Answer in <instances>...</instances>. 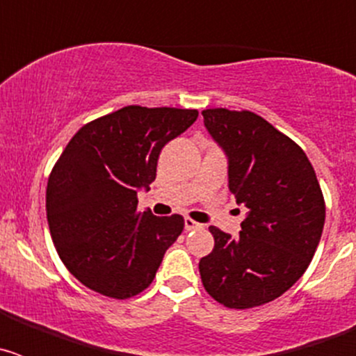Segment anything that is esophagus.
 I'll list each match as a JSON object with an SVG mask.
<instances>
[{"label":"esophagus","instance_id":"34e87169","mask_svg":"<svg viewBox=\"0 0 356 356\" xmlns=\"http://www.w3.org/2000/svg\"><path fill=\"white\" fill-rule=\"evenodd\" d=\"M200 228H203V225L196 222L194 219H191V217H185V229H187V232H191V229H200Z\"/></svg>","mask_w":356,"mask_h":356}]
</instances>
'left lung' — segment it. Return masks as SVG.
Segmentation results:
<instances>
[{
	"label": "left lung",
	"mask_w": 356,
	"mask_h": 356,
	"mask_svg": "<svg viewBox=\"0 0 356 356\" xmlns=\"http://www.w3.org/2000/svg\"><path fill=\"white\" fill-rule=\"evenodd\" d=\"M205 127L228 156V185L246 209L238 237L216 226L200 260L205 291L228 308L276 300L303 276L325 226V197L312 163L291 137L250 110L207 108Z\"/></svg>",
	"instance_id": "left-lung-1"
}]
</instances>
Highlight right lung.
Here are the masks:
<instances>
[{
	"mask_svg": "<svg viewBox=\"0 0 356 356\" xmlns=\"http://www.w3.org/2000/svg\"><path fill=\"white\" fill-rule=\"evenodd\" d=\"M197 110L130 105L87 122L53 165L46 216L56 253L78 282L114 300L140 294L184 232V217L137 209L162 147Z\"/></svg>",
	"mask_w": 356,
	"mask_h": 356,
	"instance_id": "add662e5",
	"label": "right lung"
}]
</instances>
